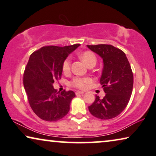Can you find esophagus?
<instances>
[{
  "label": "esophagus",
  "mask_w": 156,
  "mask_h": 156,
  "mask_svg": "<svg viewBox=\"0 0 156 156\" xmlns=\"http://www.w3.org/2000/svg\"><path fill=\"white\" fill-rule=\"evenodd\" d=\"M85 92L83 91H76V95H80V94H83Z\"/></svg>",
  "instance_id": "obj_1"
}]
</instances>
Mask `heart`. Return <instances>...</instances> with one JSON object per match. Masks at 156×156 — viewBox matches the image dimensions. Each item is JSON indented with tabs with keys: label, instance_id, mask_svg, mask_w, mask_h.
<instances>
[{
	"label": "heart",
	"instance_id": "obj_1",
	"mask_svg": "<svg viewBox=\"0 0 156 156\" xmlns=\"http://www.w3.org/2000/svg\"><path fill=\"white\" fill-rule=\"evenodd\" d=\"M80 58L82 61L89 66L90 65H95L96 63V57L90 51H85L80 55ZM70 70V59L69 58H66L63 63V71L65 73H67ZM90 79L88 78H80V77H75L70 82V85L75 88L79 89H85L87 87Z\"/></svg>",
	"mask_w": 156,
	"mask_h": 156
}]
</instances>
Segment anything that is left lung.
Segmentation results:
<instances>
[{
	"label": "left lung",
	"mask_w": 156,
	"mask_h": 156,
	"mask_svg": "<svg viewBox=\"0 0 156 156\" xmlns=\"http://www.w3.org/2000/svg\"><path fill=\"white\" fill-rule=\"evenodd\" d=\"M89 49L103 58V68L100 83L105 95L88 106L93 116L102 120L118 116L126 108L133 91V74L125 53L111 45H87Z\"/></svg>",
	"instance_id": "8db88e82"
}]
</instances>
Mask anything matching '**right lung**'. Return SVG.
Masks as SVG:
<instances>
[{
    "label": "right lung",
    "mask_w": 156,
    "mask_h": 156,
    "mask_svg": "<svg viewBox=\"0 0 156 156\" xmlns=\"http://www.w3.org/2000/svg\"><path fill=\"white\" fill-rule=\"evenodd\" d=\"M80 44L59 47L48 45L33 52L23 74V86L30 106L37 116L46 121H56L67 115L73 91L59 93L54 82L61 79L63 63Z\"/></svg>",
    "instance_id": "add662e5"
}]
</instances>
